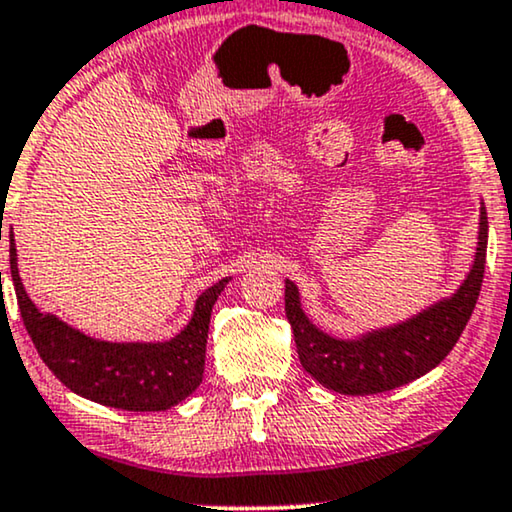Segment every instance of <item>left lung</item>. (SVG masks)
<instances>
[{
  "instance_id": "left-lung-1",
  "label": "left lung",
  "mask_w": 512,
  "mask_h": 512,
  "mask_svg": "<svg viewBox=\"0 0 512 512\" xmlns=\"http://www.w3.org/2000/svg\"><path fill=\"white\" fill-rule=\"evenodd\" d=\"M487 257V213L480 210L478 252L466 281L449 299L393 327L358 339H335L318 330L299 304V290L285 281V316L295 335L299 363L325 388L344 395H374L405 386L440 365L478 302Z\"/></svg>"
}]
</instances>
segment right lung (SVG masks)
<instances>
[{
  "mask_svg": "<svg viewBox=\"0 0 512 512\" xmlns=\"http://www.w3.org/2000/svg\"><path fill=\"white\" fill-rule=\"evenodd\" d=\"M11 281L27 335L46 367L81 398L128 412L168 410L196 391L206 367L210 311L231 278L210 285L196 299L185 330L168 342H100L74 330L53 313L39 311L20 283L11 234Z\"/></svg>",
  "mask_w": 512,
  "mask_h": 512,
  "instance_id": "obj_1",
  "label": "right lung"
}]
</instances>
